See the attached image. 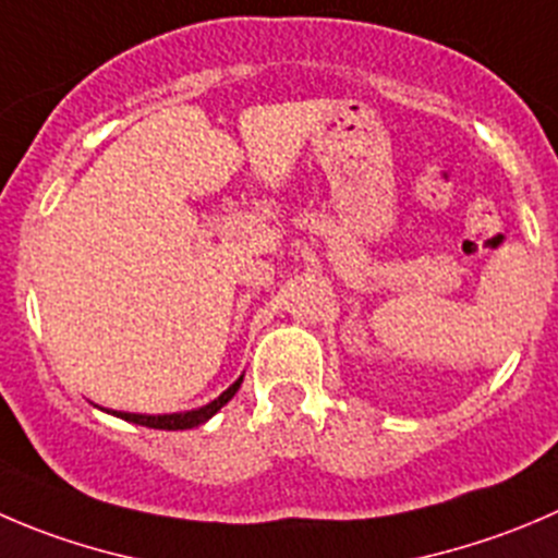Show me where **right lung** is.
I'll return each mask as SVG.
<instances>
[{
  "mask_svg": "<svg viewBox=\"0 0 558 558\" xmlns=\"http://www.w3.org/2000/svg\"><path fill=\"white\" fill-rule=\"evenodd\" d=\"M240 384H242V376L236 378V381L231 384V387L226 389L223 395H218V398H215L213 403L202 405V409H193V411H177V414H130V411H111V414L113 416H122V420H128V423L144 425V428L187 430V428H196V425H204L209 420V416L218 414V411L223 409V405L229 403L231 398H234L236 389H240Z\"/></svg>",
  "mask_w": 558,
  "mask_h": 558,
  "instance_id": "add662e5",
  "label": "right lung"
}]
</instances>
